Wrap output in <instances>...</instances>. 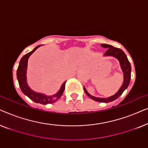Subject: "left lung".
Here are the masks:
<instances>
[{
    "label": "left lung",
    "mask_w": 148,
    "mask_h": 148,
    "mask_svg": "<svg viewBox=\"0 0 148 148\" xmlns=\"http://www.w3.org/2000/svg\"><path fill=\"white\" fill-rule=\"evenodd\" d=\"M101 46H102V47L107 48V50L106 51V52H105L104 55L114 56V57L118 58L119 62H120L121 69H122L123 73H124V82H123V86H121V88L119 89V90L114 95V96H110L107 98H96V97H94L89 94L88 92L86 91V88H84V91L85 92H86V94L88 95L90 98H92V100L97 101V102L107 103V102H112V101L116 100V99L123 94V92L126 90L127 87L129 86V83H130V80H131V66L130 62H129L128 59H127L126 54H125V52H123L122 50L120 49V48H115L114 46L111 45H108V44H101Z\"/></svg>",
    "instance_id": "obj_1"
}]
</instances>
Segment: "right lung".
I'll return each instance as SVG.
<instances>
[{
    "mask_svg": "<svg viewBox=\"0 0 148 148\" xmlns=\"http://www.w3.org/2000/svg\"><path fill=\"white\" fill-rule=\"evenodd\" d=\"M41 46V45H40ZM40 46H38L34 48V49L29 53L26 54L21 58L20 60L19 66L17 71V77L18 82H19V87L21 88L22 92L26 95L27 97L33 100L34 102L36 103H40L42 104H52V103L55 102L58 99H59L63 94L64 90V87H65V82L63 83L62 85L60 90L57 92V94L53 95L52 96H46L45 95L38 94V93L34 92L27 86V82H26V69L27 65V60L30 55L37 49Z\"/></svg>",
    "mask_w": 148,
    "mask_h": 148,
    "instance_id": "add662e5",
    "label": "right lung"
}]
</instances>
